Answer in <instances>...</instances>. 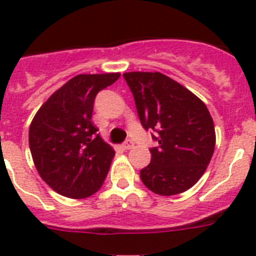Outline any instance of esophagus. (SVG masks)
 <instances>
[{"mask_svg":"<svg viewBox=\"0 0 256 256\" xmlns=\"http://www.w3.org/2000/svg\"><path fill=\"white\" fill-rule=\"evenodd\" d=\"M122 147H124V150H132V148L134 147V142L130 140V139H128V140L124 142V146H122Z\"/></svg>","mask_w":256,"mask_h":256,"instance_id":"esophagus-1","label":"esophagus"}]
</instances>
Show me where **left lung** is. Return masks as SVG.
<instances>
[{"label": "left lung", "instance_id": "left-lung-1", "mask_svg": "<svg viewBox=\"0 0 256 256\" xmlns=\"http://www.w3.org/2000/svg\"><path fill=\"white\" fill-rule=\"evenodd\" d=\"M142 126L158 147L140 180L154 194H181L192 188L214 154V120L200 98L161 72H124Z\"/></svg>", "mask_w": 256, "mask_h": 256}]
</instances>
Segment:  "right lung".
Returning a JSON list of instances; mask_svg holds the SVG:
<instances>
[{"label": "right lung", "instance_id": "add662e5", "mask_svg": "<svg viewBox=\"0 0 256 256\" xmlns=\"http://www.w3.org/2000/svg\"><path fill=\"white\" fill-rule=\"evenodd\" d=\"M118 78V72L76 75L57 90L32 120V158L40 177L56 192L83 199L104 184L114 150L96 134L91 118L98 91Z\"/></svg>", "mask_w": 256, "mask_h": 256}]
</instances>
